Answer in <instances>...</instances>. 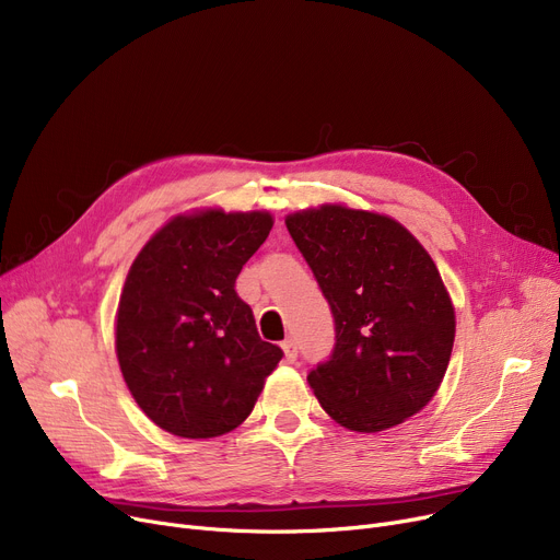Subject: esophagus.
I'll use <instances>...</instances> for the list:
<instances>
[{
    "label": "esophagus",
    "instance_id": "34e87169",
    "mask_svg": "<svg viewBox=\"0 0 560 560\" xmlns=\"http://www.w3.org/2000/svg\"><path fill=\"white\" fill-rule=\"evenodd\" d=\"M281 347H283V354H285V361L288 363H292L298 359V342L292 340V338H285L283 342H281Z\"/></svg>",
    "mask_w": 560,
    "mask_h": 560
}]
</instances>
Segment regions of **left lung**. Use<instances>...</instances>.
Here are the masks:
<instances>
[{
	"instance_id": "1",
	"label": "left lung",
	"mask_w": 560,
	"mask_h": 560,
	"mask_svg": "<svg viewBox=\"0 0 560 560\" xmlns=\"http://www.w3.org/2000/svg\"><path fill=\"white\" fill-rule=\"evenodd\" d=\"M285 226L329 302L336 345L308 372L319 406L351 431L416 416L443 381L456 317L427 249L393 218L325 203Z\"/></svg>"
}]
</instances>
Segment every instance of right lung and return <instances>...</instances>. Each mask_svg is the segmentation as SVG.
<instances>
[{"label":"right lung","mask_w":560,"mask_h":560,"mask_svg":"<svg viewBox=\"0 0 560 560\" xmlns=\"http://www.w3.org/2000/svg\"><path fill=\"white\" fill-rule=\"evenodd\" d=\"M272 215L218 209L176 215L136 256L117 306L127 386L161 429L215 438L247 420L281 347L260 340L235 292Z\"/></svg>","instance_id":"add662e5"}]
</instances>
